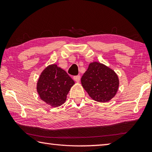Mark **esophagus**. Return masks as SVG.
I'll return each instance as SVG.
<instances>
[{
  "label": "esophagus",
  "mask_w": 152,
  "mask_h": 152,
  "mask_svg": "<svg viewBox=\"0 0 152 152\" xmlns=\"http://www.w3.org/2000/svg\"><path fill=\"white\" fill-rule=\"evenodd\" d=\"M74 80H75L76 82H79L80 80V76H74Z\"/></svg>",
  "instance_id": "34e87169"
}]
</instances>
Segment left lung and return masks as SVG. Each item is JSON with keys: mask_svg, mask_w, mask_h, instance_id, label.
Returning a JSON list of instances; mask_svg holds the SVG:
<instances>
[{"mask_svg": "<svg viewBox=\"0 0 152 152\" xmlns=\"http://www.w3.org/2000/svg\"><path fill=\"white\" fill-rule=\"evenodd\" d=\"M83 88L97 102L109 101L119 88V78L114 71L104 64L92 62L81 78Z\"/></svg>", "mask_w": 152, "mask_h": 152, "instance_id": "obj_1", "label": "left lung"}]
</instances>
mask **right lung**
Instances as JSON below:
<instances>
[{
    "mask_svg": "<svg viewBox=\"0 0 152 152\" xmlns=\"http://www.w3.org/2000/svg\"><path fill=\"white\" fill-rule=\"evenodd\" d=\"M74 81L62 69L56 64L48 66L38 80L37 91L41 99L53 107L65 102L67 94Z\"/></svg>",
    "mask_w": 152,
    "mask_h": 152,
    "instance_id": "obj_1",
    "label": "right lung"
}]
</instances>
